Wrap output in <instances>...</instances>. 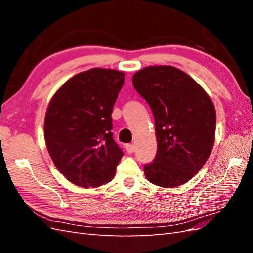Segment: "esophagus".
<instances>
[{"instance_id":"34e87169","label":"esophagus","mask_w":253,"mask_h":253,"mask_svg":"<svg viewBox=\"0 0 253 253\" xmlns=\"http://www.w3.org/2000/svg\"><path fill=\"white\" fill-rule=\"evenodd\" d=\"M135 144H127L126 146V151L128 153H132L133 151H135Z\"/></svg>"}]
</instances>
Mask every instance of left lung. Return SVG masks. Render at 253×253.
Segmentation results:
<instances>
[{
    "label": "left lung",
    "mask_w": 253,
    "mask_h": 253,
    "mask_svg": "<svg viewBox=\"0 0 253 253\" xmlns=\"http://www.w3.org/2000/svg\"><path fill=\"white\" fill-rule=\"evenodd\" d=\"M132 84L153 112L158 141L157 155L144 165V175L163 188L186 184L206 164L215 140L211 98L189 75L169 65L140 69Z\"/></svg>",
    "instance_id": "8db88e82"
}]
</instances>
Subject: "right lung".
<instances>
[{"mask_svg": "<svg viewBox=\"0 0 253 253\" xmlns=\"http://www.w3.org/2000/svg\"><path fill=\"white\" fill-rule=\"evenodd\" d=\"M125 73L91 68L64 83L47 106L44 139L56 169L72 184L100 187L115 176L123 151L113 139L112 112Z\"/></svg>", "mask_w": 253, "mask_h": 253, "instance_id": "1", "label": "right lung"}]
</instances>
